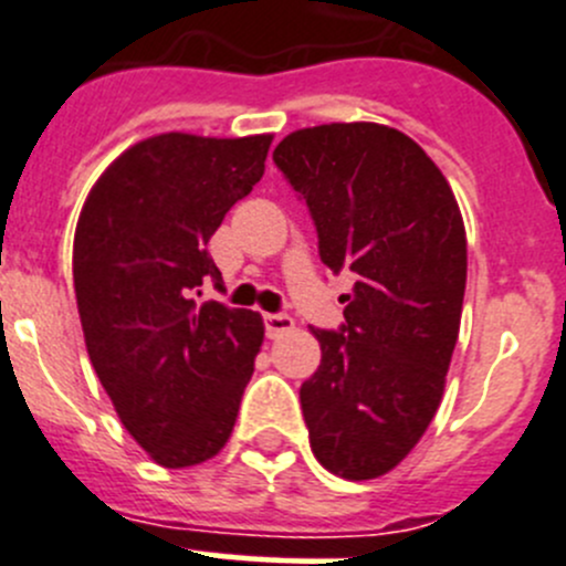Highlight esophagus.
I'll return each instance as SVG.
<instances>
[{
    "mask_svg": "<svg viewBox=\"0 0 566 566\" xmlns=\"http://www.w3.org/2000/svg\"><path fill=\"white\" fill-rule=\"evenodd\" d=\"M262 319H265V331L271 339H276V336L287 334V331L295 328V319L290 315H262Z\"/></svg>",
    "mask_w": 566,
    "mask_h": 566,
    "instance_id": "obj_1",
    "label": "esophagus"
}]
</instances>
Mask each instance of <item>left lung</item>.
<instances>
[{
  "mask_svg": "<svg viewBox=\"0 0 566 566\" xmlns=\"http://www.w3.org/2000/svg\"><path fill=\"white\" fill-rule=\"evenodd\" d=\"M273 161L306 199L319 260L356 273L339 331L312 328L301 408L319 465L378 479L421 441L443 399L465 295V224L452 186L402 130L331 123L284 136Z\"/></svg>",
  "mask_w": 566,
  "mask_h": 566,
  "instance_id": "8db88e82",
  "label": "left lung"
}]
</instances>
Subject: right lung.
I'll list each match as a JSON object with an SVG mask.
<instances>
[{"mask_svg": "<svg viewBox=\"0 0 566 566\" xmlns=\"http://www.w3.org/2000/svg\"><path fill=\"white\" fill-rule=\"evenodd\" d=\"M271 134H158L114 158L73 238V287L90 361L134 441L164 468L230 441L265 325L197 304L221 271L208 241L265 172Z\"/></svg>", "mask_w": 566, "mask_h": 566, "instance_id": "add662e5", "label": "right lung"}]
</instances>
